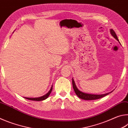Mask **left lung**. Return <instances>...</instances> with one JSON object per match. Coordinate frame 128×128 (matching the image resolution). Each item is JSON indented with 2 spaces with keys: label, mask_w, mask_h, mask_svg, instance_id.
I'll list each match as a JSON object with an SVG mask.
<instances>
[{
  "label": "left lung",
  "mask_w": 128,
  "mask_h": 128,
  "mask_svg": "<svg viewBox=\"0 0 128 128\" xmlns=\"http://www.w3.org/2000/svg\"><path fill=\"white\" fill-rule=\"evenodd\" d=\"M110 33H111V35L113 36L119 42L118 36H117L115 32H114V30L113 29H111V30H110ZM72 85H73V89H74V91L76 94V95L79 97L80 98L84 99V100H95V99H98L99 98H103V97L106 96V95H108V94H110V93H111L113 92V91H112V92H108V93H106V94H100V95L86 94V93L82 92H81V91H80L78 89V88H77L75 82H74V80L73 79H72Z\"/></svg>",
  "instance_id": "8db88e82"
}]
</instances>
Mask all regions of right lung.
Wrapping results in <instances>:
<instances>
[{"label": "right lung", "mask_w": 128, "mask_h": 128, "mask_svg": "<svg viewBox=\"0 0 128 128\" xmlns=\"http://www.w3.org/2000/svg\"><path fill=\"white\" fill-rule=\"evenodd\" d=\"M52 90V86H51V88L49 92H47L46 94H45L44 95H43V96H42L38 97V98H26V97H25V98L26 99H29V100H35V101H41V100H45V99L48 98L50 94H51Z\"/></svg>", "instance_id": "obj_1"}]
</instances>
